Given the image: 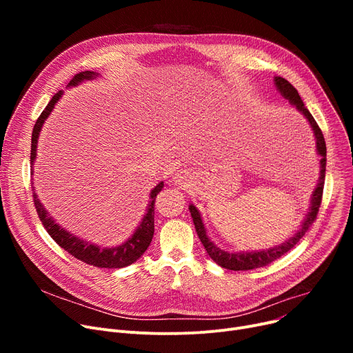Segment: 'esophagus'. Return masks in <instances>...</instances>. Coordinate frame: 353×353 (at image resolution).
<instances>
[{"instance_id": "1", "label": "esophagus", "mask_w": 353, "mask_h": 353, "mask_svg": "<svg viewBox=\"0 0 353 353\" xmlns=\"http://www.w3.org/2000/svg\"><path fill=\"white\" fill-rule=\"evenodd\" d=\"M173 181L180 188H189L192 183V176L188 170H177L173 176Z\"/></svg>"}]
</instances>
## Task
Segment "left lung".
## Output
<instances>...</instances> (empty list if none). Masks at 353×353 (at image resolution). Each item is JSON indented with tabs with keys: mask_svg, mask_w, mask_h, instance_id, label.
Here are the masks:
<instances>
[{
	"mask_svg": "<svg viewBox=\"0 0 353 353\" xmlns=\"http://www.w3.org/2000/svg\"><path fill=\"white\" fill-rule=\"evenodd\" d=\"M274 85L277 88V91H279L286 100H289V103L292 105H294L296 108L301 111V113L305 116V119L307 120L310 128L313 130V136H314V140H316V152H318V156L321 157V160H319V163H321V174H319V180H318L316 188H314V190H313V193L310 196L309 212L306 213L299 230H296V233L292 234L289 239H286L283 243L276 245V246L265 249V250L228 252V250H223V249L217 248L214 245V242H212L210 237L208 236V230L205 228V223H203L201 214L197 210V208L194 205L189 206V210H190L192 217H193V223H194L197 236L200 239V242L203 243V246H205L208 254L213 259V261L219 266L225 268V269H229V270H252V269H257V268H263V266L272 263L273 261H276V259L282 257L294 245L299 243V240L309 230V228L312 226L313 221L316 220V214H318L319 208H321L322 193H323V184H325V172H326V144H325L322 130L319 128L318 123L314 121L313 116L309 113V110L305 107L298 90H296L288 80H285L283 77H274Z\"/></svg>",
	"mask_w": 353,
	"mask_h": 353,
	"instance_id": "1",
	"label": "left lung"
}]
</instances>
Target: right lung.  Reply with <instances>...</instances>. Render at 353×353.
Returning <instances> with one entry per match:
<instances>
[{
	"label": "right lung",
	"mask_w": 353,
	"mask_h": 353,
	"mask_svg": "<svg viewBox=\"0 0 353 353\" xmlns=\"http://www.w3.org/2000/svg\"><path fill=\"white\" fill-rule=\"evenodd\" d=\"M99 76L100 74L96 71L79 72L72 77V80L68 83L67 87L79 85L83 81L94 80ZM61 96H63V90H60L57 94L52 96V99L47 104L46 110L40 114L39 120L35 121V125L32 128L31 160H30L31 161V174H34L32 165H34V161L37 157V143H39L43 124L47 120V117L51 114L54 105L57 104V101L61 99ZM163 186H164V183L160 181L157 186L150 192V200H148L147 210L140 221V225L124 243H121L120 246H116V248H101V246H97L91 242H87V240H84L76 234L70 233L68 230L61 228L57 221H55L48 214V212L44 209V205L40 201V199L37 197L34 188H32V197H34V205H35L37 213H39V217L43 221L46 230L48 232V234L55 240V243H57L60 248H63L71 256H74L76 259H79V261H81L87 265L104 268V269H120V268H125L128 265L134 263L137 259L141 257V254L147 250V248L150 246L153 234H154V201H156V196L163 189Z\"/></svg>",
	"instance_id": "add662e5"
}]
</instances>
